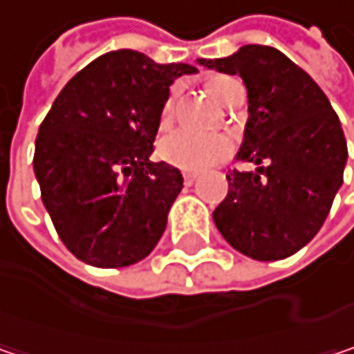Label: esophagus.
<instances>
[{
  "label": "esophagus",
  "instance_id": "obj_1",
  "mask_svg": "<svg viewBox=\"0 0 354 354\" xmlns=\"http://www.w3.org/2000/svg\"><path fill=\"white\" fill-rule=\"evenodd\" d=\"M194 180H196V174H194V172H184V184H186V186L194 184Z\"/></svg>",
  "mask_w": 354,
  "mask_h": 354
}]
</instances>
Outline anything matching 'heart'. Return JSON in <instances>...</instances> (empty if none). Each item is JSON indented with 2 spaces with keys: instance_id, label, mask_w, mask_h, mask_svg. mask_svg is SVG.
<instances>
[{
  "instance_id": "b5f03b06",
  "label": "heart",
  "mask_w": 354,
  "mask_h": 354,
  "mask_svg": "<svg viewBox=\"0 0 354 354\" xmlns=\"http://www.w3.org/2000/svg\"><path fill=\"white\" fill-rule=\"evenodd\" d=\"M238 84L240 82L236 77L217 75L209 80L207 88L215 100L227 104ZM172 116H174V94L162 108V116H160L162 127L170 124ZM230 153H232V141L230 137L219 135V133H192L186 129H178V131L168 133L160 143V156L168 164L176 166L180 170H188V172H203L223 162Z\"/></svg>"
}]
</instances>
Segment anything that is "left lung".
Segmentation results:
<instances>
[{
    "mask_svg": "<svg viewBox=\"0 0 354 354\" xmlns=\"http://www.w3.org/2000/svg\"><path fill=\"white\" fill-rule=\"evenodd\" d=\"M198 65L240 75L248 120L236 160L254 172H230V190L213 211L225 242L254 260H283L326 221L348 158L336 112L319 86L272 46L244 44Z\"/></svg>",
    "mask_w": 354,
    "mask_h": 354,
    "instance_id": "obj_1",
    "label": "left lung"
}]
</instances>
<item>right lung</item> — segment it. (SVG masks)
Here are the masks:
<instances>
[{
    "label": "right lung",
    "mask_w": 354,
    "mask_h": 354,
    "mask_svg": "<svg viewBox=\"0 0 354 354\" xmlns=\"http://www.w3.org/2000/svg\"><path fill=\"white\" fill-rule=\"evenodd\" d=\"M188 73L196 67L110 50L75 73L44 116L35 176L59 238L82 262L129 266L160 242L182 174L149 158L170 86Z\"/></svg>",
    "instance_id": "1"
}]
</instances>
